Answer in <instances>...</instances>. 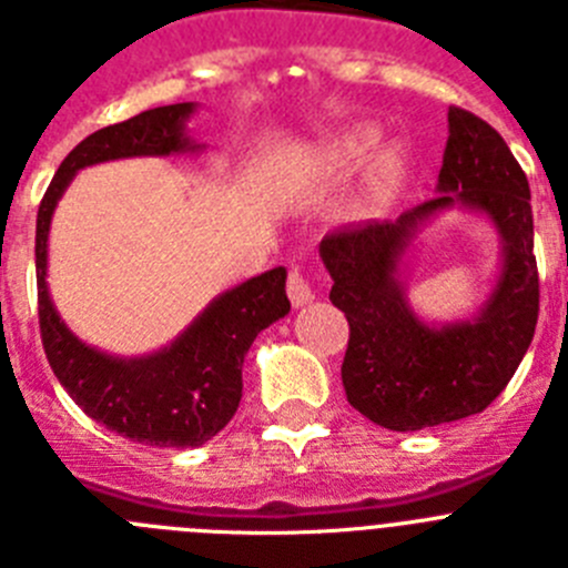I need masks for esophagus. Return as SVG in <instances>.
<instances>
[{
	"mask_svg": "<svg viewBox=\"0 0 568 568\" xmlns=\"http://www.w3.org/2000/svg\"><path fill=\"white\" fill-rule=\"evenodd\" d=\"M288 296L294 308H303V305H308L311 300H314V291H311L308 277H305L300 265H294L288 274Z\"/></svg>",
	"mask_w": 568,
	"mask_h": 568,
	"instance_id": "34e87169",
	"label": "esophagus"
}]
</instances>
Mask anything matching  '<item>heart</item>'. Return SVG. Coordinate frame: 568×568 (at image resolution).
I'll return each instance as SVG.
<instances>
[{
	"label": "heart",
	"mask_w": 568,
	"mask_h": 568,
	"mask_svg": "<svg viewBox=\"0 0 568 568\" xmlns=\"http://www.w3.org/2000/svg\"><path fill=\"white\" fill-rule=\"evenodd\" d=\"M379 130L371 124L354 126V130L342 132L334 144L325 150V170L331 175H345L362 161V158L371 152V146L376 144ZM407 172V155L398 144H387L382 150H376L371 155V161L365 163V172H362V181L356 183V189L347 195V201L342 203V217L345 221H371V217H379L382 212H387L393 201H396L402 181H405Z\"/></svg>",
	"instance_id": "obj_1"
}]
</instances>
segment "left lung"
I'll return each instance as SVG.
<instances>
[{"label":"left lung","instance_id":"1","mask_svg":"<svg viewBox=\"0 0 568 568\" xmlns=\"http://www.w3.org/2000/svg\"><path fill=\"white\" fill-rule=\"evenodd\" d=\"M438 197L396 221L345 226L322 237L331 303L351 325L342 385L347 402L387 430L458 422L498 396L518 371L538 325L529 181L507 141L478 115L447 112ZM449 207L484 216L501 243L494 291L464 321H424L406 296V254Z\"/></svg>","mask_w":568,"mask_h":568}]
</instances>
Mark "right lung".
Listing matches in <instances>:
<instances>
[{"label":"right lung","mask_w":568,"mask_h":568,"mask_svg":"<svg viewBox=\"0 0 568 568\" xmlns=\"http://www.w3.org/2000/svg\"><path fill=\"white\" fill-rule=\"evenodd\" d=\"M195 101L155 106L87 135L50 181L36 217L39 328L55 379L106 430L150 447H201L232 422L243 396V359L263 328L291 311L283 265L223 291L170 342L144 356L106 354L68 328L48 291V237L75 172L121 158L203 152L189 135Z\"/></svg>","instance_id":"add662e5"}]
</instances>
